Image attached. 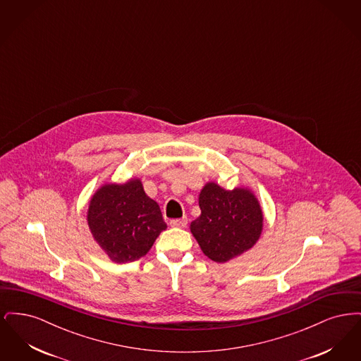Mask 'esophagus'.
I'll return each instance as SVG.
<instances>
[{
    "mask_svg": "<svg viewBox=\"0 0 361 361\" xmlns=\"http://www.w3.org/2000/svg\"><path fill=\"white\" fill-rule=\"evenodd\" d=\"M187 224H188V219H187V218L172 219V221H171V226H172V227H185Z\"/></svg>",
    "mask_w": 361,
    "mask_h": 361,
    "instance_id": "esophagus-1",
    "label": "esophagus"
}]
</instances>
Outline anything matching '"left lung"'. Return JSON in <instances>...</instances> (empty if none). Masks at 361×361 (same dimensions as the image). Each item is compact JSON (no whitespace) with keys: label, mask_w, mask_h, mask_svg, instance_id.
<instances>
[{"label":"left lung","mask_w":361,"mask_h":361,"mask_svg":"<svg viewBox=\"0 0 361 361\" xmlns=\"http://www.w3.org/2000/svg\"><path fill=\"white\" fill-rule=\"evenodd\" d=\"M199 207L202 215L190 224V231L212 261L226 262L237 257L259 238L262 212L252 192L224 190L209 183L200 192Z\"/></svg>","instance_id":"left-lung-1"}]
</instances>
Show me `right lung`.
Listing matches in <instances>:
<instances>
[{
  "instance_id": "right-lung-1",
  "label": "right lung",
  "mask_w": 361,
  "mask_h": 361,
  "mask_svg": "<svg viewBox=\"0 0 361 361\" xmlns=\"http://www.w3.org/2000/svg\"><path fill=\"white\" fill-rule=\"evenodd\" d=\"M87 224L104 252L119 264L143 257L166 228L159 206L139 180L99 189L90 200Z\"/></svg>"
}]
</instances>
